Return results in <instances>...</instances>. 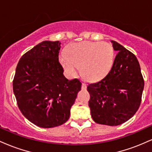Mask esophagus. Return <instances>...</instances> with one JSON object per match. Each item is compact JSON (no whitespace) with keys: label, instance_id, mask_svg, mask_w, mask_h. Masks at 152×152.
Wrapping results in <instances>:
<instances>
[{"label":"esophagus","instance_id":"1","mask_svg":"<svg viewBox=\"0 0 152 152\" xmlns=\"http://www.w3.org/2000/svg\"><path fill=\"white\" fill-rule=\"evenodd\" d=\"M86 87H87V85L85 83H82V85H81V88L83 90H85L86 89Z\"/></svg>","mask_w":152,"mask_h":152}]
</instances>
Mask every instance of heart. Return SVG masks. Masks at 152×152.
Segmentation results:
<instances>
[{"instance_id":"b5f03b06","label":"heart","mask_w":152,"mask_h":152,"mask_svg":"<svg viewBox=\"0 0 152 152\" xmlns=\"http://www.w3.org/2000/svg\"><path fill=\"white\" fill-rule=\"evenodd\" d=\"M60 61L71 77L77 75L81 66L83 75L90 81H98L105 77L112 67L114 48L106 42L83 41L72 43L67 53L63 52Z\"/></svg>"}]
</instances>
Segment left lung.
I'll use <instances>...</instances> for the list:
<instances>
[{"label":"left lung","instance_id":"obj_1","mask_svg":"<svg viewBox=\"0 0 152 152\" xmlns=\"http://www.w3.org/2000/svg\"><path fill=\"white\" fill-rule=\"evenodd\" d=\"M118 51L111 70L102 80L87 87L88 106L96 123L118 126L130 119L142 102L144 81L137 57L111 41Z\"/></svg>","mask_w":152,"mask_h":152}]
</instances>
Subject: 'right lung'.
Instances as JSON below:
<instances>
[{
	"instance_id": "right-lung-1",
	"label": "right lung",
	"mask_w": 152,
	"mask_h": 152,
	"mask_svg": "<svg viewBox=\"0 0 152 152\" xmlns=\"http://www.w3.org/2000/svg\"><path fill=\"white\" fill-rule=\"evenodd\" d=\"M59 41H45L22 56L18 63L13 89L25 117L36 126L52 128L70 117L81 83L68 80L58 61Z\"/></svg>"
}]
</instances>
